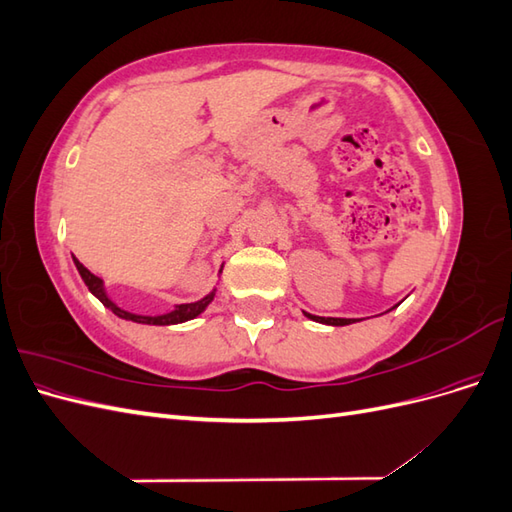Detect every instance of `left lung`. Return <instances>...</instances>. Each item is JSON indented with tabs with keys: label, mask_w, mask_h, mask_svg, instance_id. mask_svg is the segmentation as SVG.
Here are the masks:
<instances>
[{
	"label": "left lung",
	"mask_w": 512,
	"mask_h": 512,
	"mask_svg": "<svg viewBox=\"0 0 512 512\" xmlns=\"http://www.w3.org/2000/svg\"><path fill=\"white\" fill-rule=\"evenodd\" d=\"M397 307V305H395ZM309 320L314 322H320V324H331V327H346V324H352V322H359L356 318H320V316H314V314H307L303 312Z\"/></svg>",
	"instance_id": "1"
}]
</instances>
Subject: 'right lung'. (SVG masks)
<instances>
[{
	"label": "right lung",
	"mask_w": 512,
	"mask_h": 512,
	"mask_svg": "<svg viewBox=\"0 0 512 512\" xmlns=\"http://www.w3.org/2000/svg\"><path fill=\"white\" fill-rule=\"evenodd\" d=\"M72 260H74V265H76V271L81 273L85 286L89 288V292L94 294V297H96L104 307L111 309V312H113L115 316H119V318H123V320H130V322H138V324H156V327H168V324H181V322L194 320L196 316H200V314L205 312V309L209 307V303H211L213 297H215V290H218V288H213L209 294H205L203 299H198V301H194V303L175 305V307L170 309V312H166V314H158V316L134 314V312H128V309L119 307L111 297H108V292H106V288H104V282L100 280L98 275H94L89 269H85V267L81 265V262L76 260L74 256H72ZM220 273H222V269H220Z\"/></svg>",
	"instance_id": "obj_1"
}]
</instances>
